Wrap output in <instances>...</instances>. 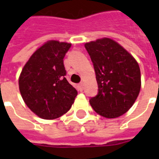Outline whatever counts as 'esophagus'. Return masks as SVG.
<instances>
[{"instance_id":"obj_1","label":"esophagus","mask_w":159,"mask_h":159,"mask_svg":"<svg viewBox=\"0 0 159 159\" xmlns=\"http://www.w3.org/2000/svg\"><path fill=\"white\" fill-rule=\"evenodd\" d=\"M78 87H79V89L82 91V90H83V83H80L79 85H78Z\"/></svg>"}]
</instances>
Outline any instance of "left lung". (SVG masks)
<instances>
[{
  "mask_svg": "<svg viewBox=\"0 0 159 159\" xmlns=\"http://www.w3.org/2000/svg\"><path fill=\"white\" fill-rule=\"evenodd\" d=\"M95 70L98 93L91 107L107 118L122 116L133 106L140 90V70L136 60L109 38L85 44Z\"/></svg>",
  "mask_w": 159,
  "mask_h": 159,
  "instance_id": "left-lung-1",
  "label": "left lung"
}]
</instances>
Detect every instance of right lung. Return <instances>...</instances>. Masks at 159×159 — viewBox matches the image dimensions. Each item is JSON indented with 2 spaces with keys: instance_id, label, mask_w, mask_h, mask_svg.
<instances>
[{
  "instance_id": "add662e5",
  "label": "right lung",
  "mask_w": 159,
  "mask_h": 159,
  "mask_svg": "<svg viewBox=\"0 0 159 159\" xmlns=\"http://www.w3.org/2000/svg\"><path fill=\"white\" fill-rule=\"evenodd\" d=\"M70 43L49 41L24 66L19 91L26 106L43 119H55L70 109L77 92L66 80L64 58Z\"/></svg>"
}]
</instances>
